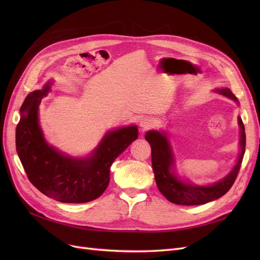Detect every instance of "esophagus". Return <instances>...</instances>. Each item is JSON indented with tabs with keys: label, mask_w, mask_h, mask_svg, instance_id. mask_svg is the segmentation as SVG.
Here are the masks:
<instances>
[{
	"label": "esophagus",
	"mask_w": 260,
	"mask_h": 260,
	"mask_svg": "<svg viewBox=\"0 0 260 260\" xmlns=\"http://www.w3.org/2000/svg\"><path fill=\"white\" fill-rule=\"evenodd\" d=\"M154 124H155L154 119H152V118H149V117H144L140 121V127L143 131L154 127Z\"/></svg>",
	"instance_id": "esophagus-1"
}]
</instances>
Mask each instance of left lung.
Wrapping results in <instances>:
<instances>
[{"label":"left lung","mask_w":260,"mask_h":260,"mask_svg":"<svg viewBox=\"0 0 260 260\" xmlns=\"http://www.w3.org/2000/svg\"><path fill=\"white\" fill-rule=\"evenodd\" d=\"M216 91L226 98L238 102L237 96L229 89H220ZM239 125L241 129V148L237 165L226 177L207 186H199L181 181L175 175V172L172 171L174 155H172L166 133L154 130L148 131L145 139L152 148V166L155 175V181L157 187H158V190L165 198L169 202L177 204V205H203V204L221 198L229 191L238 177L244 153H245V127H244L241 117H239Z\"/></svg>","instance_id":"obj_1"}]
</instances>
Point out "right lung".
Here are the masks:
<instances>
[{"label":"right lung","instance_id":"right-lung-1","mask_svg":"<svg viewBox=\"0 0 260 260\" xmlns=\"http://www.w3.org/2000/svg\"><path fill=\"white\" fill-rule=\"evenodd\" d=\"M50 85L28 94L20 107L16 149L29 181L61 203H86L104 193L112 164L138 138L137 125L109 131L86 158H73L45 142L39 124V105Z\"/></svg>","mask_w":260,"mask_h":260}]
</instances>
